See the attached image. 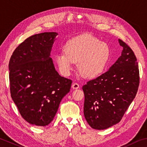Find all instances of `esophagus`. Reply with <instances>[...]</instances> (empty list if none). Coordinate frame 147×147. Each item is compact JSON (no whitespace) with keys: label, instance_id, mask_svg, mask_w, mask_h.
<instances>
[{"label":"esophagus","instance_id":"obj_1","mask_svg":"<svg viewBox=\"0 0 147 147\" xmlns=\"http://www.w3.org/2000/svg\"><path fill=\"white\" fill-rule=\"evenodd\" d=\"M80 87V85L77 83H73V85H72V88L73 89H78V88Z\"/></svg>","mask_w":147,"mask_h":147}]
</instances>
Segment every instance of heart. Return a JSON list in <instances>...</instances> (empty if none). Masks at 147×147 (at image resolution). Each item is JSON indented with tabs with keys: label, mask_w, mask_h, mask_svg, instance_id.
<instances>
[{
	"label": "heart",
	"mask_w": 147,
	"mask_h": 147,
	"mask_svg": "<svg viewBox=\"0 0 147 147\" xmlns=\"http://www.w3.org/2000/svg\"><path fill=\"white\" fill-rule=\"evenodd\" d=\"M55 57L56 63L63 75L69 76L74 62L84 76L95 78L102 73L110 57V47L91 34H83L69 40Z\"/></svg>",
	"instance_id": "1"
}]
</instances>
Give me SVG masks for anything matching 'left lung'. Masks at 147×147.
I'll use <instances>...</instances> for the list:
<instances>
[{
    "label": "left lung",
    "mask_w": 147,
    "mask_h": 147,
    "mask_svg": "<svg viewBox=\"0 0 147 147\" xmlns=\"http://www.w3.org/2000/svg\"><path fill=\"white\" fill-rule=\"evenodd\" d=\"M121 55L109 70L82 87L85 119L94 129L118 123L137 94L140 73L136 57L128 45L118 40Z\"/></svg>",
    "instance_id": "1"
}]
</instances>
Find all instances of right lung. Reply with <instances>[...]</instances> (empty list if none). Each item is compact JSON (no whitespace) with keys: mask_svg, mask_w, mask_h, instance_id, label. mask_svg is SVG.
Wrapping results in <instances>:
<instances>
[{"mask_svg":"<svg viewBox=\"0 0 147 147\" xmlns=\"http://www.w3.org/2000/svg\"><path fill=\"white\" fill-rule=\"evenodd\" d=\"M58 33L29 36L16 48L9 63L11 96L30 124L46 126L53 121L72 80L61 76L50 57Z\"/></svg>","mask_w":147,"mask_h":147,"instance_id":"obj_1","label":"right lung"}]
</instances>
